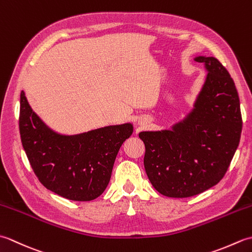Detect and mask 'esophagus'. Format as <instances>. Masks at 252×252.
I'll return each mask as SVG.
<instances>
[{"mask_svg": "<svg viewBox=\"0 0 252 252\" xmlns=\"http://www.w3.org/2000/svg\"><path fill=\"white\" fill-rule=\"evenodd\" d=\"M149 123V121H148V119H141L140 121H138V125H140L141 126H147V125Z\"/></svg>", "mask_w": 252, "mask_h": 252, "instance_id": "34e87169", "label": "esophagus"}]
</instances>
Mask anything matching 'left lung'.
Here are the masks:
<instances>
[{
    "mask_svg": "<svg viewBox=\"0 0 252 252\" xmlns=\"http://www.w3.org/2000/svg\"><path fill=\"white\" fill-rule=\"evenodd\" d=\"M208 74L195 108L172 131L141 132L144 167L155 189L167 197L200 194L220 182L231 164L243 119L231 74L215 57H196Z\"/></svg>",
    "mask_w": 252,
    "mask_h": 252,
    "instance_id": "8db88e82",
    "label": "left lung"
}]
</instances>
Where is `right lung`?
I'll use <instances>...</instances> for the list:
<instances>
[{
    "label": "right lung",
    "instance_id": "right-lung-1",
    "mask_svg": "<svg viewBox=\"0 0 252 252\" xmlns=\"http://www.w3.org/2000/svg\"><path fill=\"white\" fill-rule=\"evenodd\" d=\"M19 132L31 168L47 189L76 201L103 194L121 145L133 132L131 123L66 136L49 129L20 93Z\"/></svg>",
    "mask_w": 252,
    "mask_h": 252
}]
</instances>
